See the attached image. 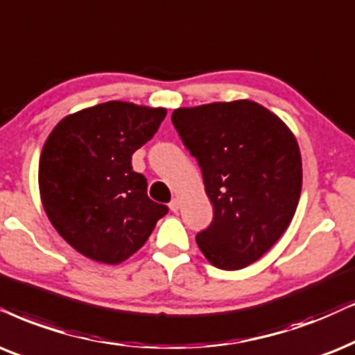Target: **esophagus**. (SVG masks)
<instances>
[{"label":"esophagus","instance_id":"obj_1","mask_svg":"<svg viewBox=\"0 0 355 355\" xmlns=\"http://www.w3.org/2000/svg\"><path fill=\"white\" fill-rule=\"evenodd\" d=\"M170 209L173 211V213H177L178 208H180V201H178V198H173L172 201H170Z\"/></svg>","mask_w":355,"mask_h":355}]
</instances>
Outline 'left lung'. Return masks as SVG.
<instances>
[{
	"label": "left lung",
	"instance_id": "left-lung-1",
	"mask_svg": "<svg viewBox=\"0 0 355 355\" xmlns=\"http://www.w3.org/2000/svg\"><path fill=\"white\" fill-rule=\"evenodd\" d=\"M172 123L198 160L213 221L196 244L214 267L239 270L280 239L302 193L298 142L282 119L249 100L180 107Z\"/></svg>",
	"mask_w": 355,
	"mask_h": 355
}]
</instances>
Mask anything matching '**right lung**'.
Instances as JSON below:
<instances>
[{
	"label": "right lung",
	"mask_w": 355,
	"mask_h": 355,
	"mask_svg": "<svg viewBox=\"0 0 355 355\" xmlns=\"http://www.w3.org/2000/svg\"><path fill=\"white\" fill-rule=\"evenodd\" d=\"M165 116L164 107L107 101L67 116L47 137L40 198L58 234L85 257L123 262L168 213L147 196V178L131 165Z\"/></svg>",
	"instance_id": "add662e5"
}]
</instances>
